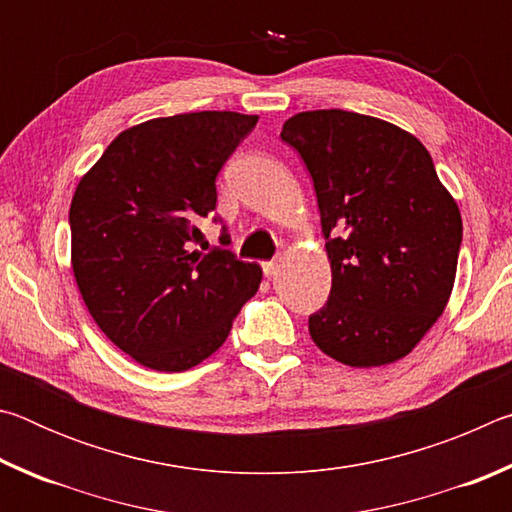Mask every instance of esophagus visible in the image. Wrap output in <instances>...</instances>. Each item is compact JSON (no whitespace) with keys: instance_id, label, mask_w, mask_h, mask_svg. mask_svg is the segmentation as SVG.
<instances>
[{"instance_id":"1","label":"esophagus","mask_w":512,"mask_h":512,"mask_svg":"<svg viewBox=\"0 0 512 512\" xmlns=\"http://www.w3.org/2000/svg\"><path fill=\"white\" fill-rule=\"evenodd\" d=\"M262 271H264L266 277H273L277 273V262H275V259H271V262H264L262 264Z\"/></svg>"}]
</instances>
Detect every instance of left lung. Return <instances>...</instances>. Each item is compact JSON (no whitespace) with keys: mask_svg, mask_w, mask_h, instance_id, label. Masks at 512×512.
I'll return each instance as SVG.
<instances>
[{"mask_svg":"<svg viewBox=\"0 0 512 512\" xmlns=\"http://www.w3.org/2000/svg\"><path fill=\"white\" fill-rule=\"evenodd\" d=\"M314 180L332 291L309 316L320 350L352 368L409 354L454 287L463 221L429 151L359 112H298L282 126Z\"/></svg>","mask_w":512,"mask_h":512,"instance_id":"left-lung-1","label":"left lung"}]
</instances>
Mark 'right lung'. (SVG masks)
<instances>
[{"instance_id": "1", "label": "right lung", "mask_w": 512, "mask_h": 512, "mask_svg": "<svg viewBox=\"0 0 512 512\" xmlns=\"http://www.w3.org/2000/svg\"><path fill=\"white\" fill-rule=\"evenodd\" d=\"M257 115L185 112L128 128L85 173L69 207L72 268L101 332L142 366L183 372L228 339L262 268L207 250L198 225L223 223L216 176Z\"/></svg>"}]
</instances>
